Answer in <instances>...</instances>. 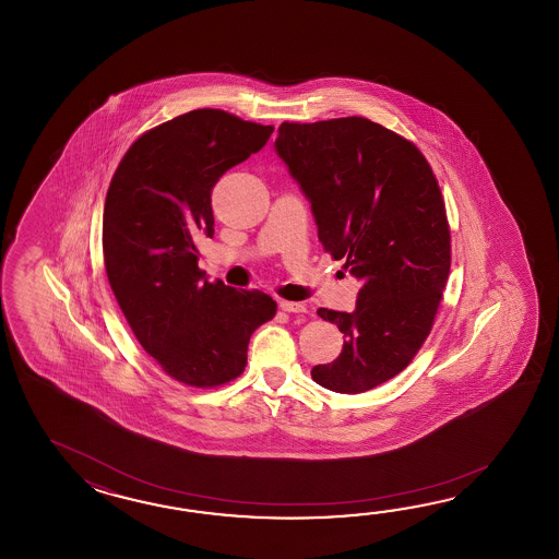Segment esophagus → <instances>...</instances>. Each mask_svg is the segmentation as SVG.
I'll return each instance as SVG.
<instances>
[{
  "label": "esophagus",
  "mask_w": 559,
  "mask_h": 559,
  "mask_svg": "<svg viewBox=\"0 0 559 559\" xmlns=\"http://www.w3.org/2000/svg\"><path fill=\"white\" fill-rule=\"evenodd\" d=\"M280 308L287 311V313H308V308L304 304H297V301H280Z\"/></svg>",
  "instance_id": "1"
}]
</instances>
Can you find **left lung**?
I'll return each mask as SVG.
<instances>
[{
  "label": "left lung",
  "instance_id": "8db88e82",
  "mask_svg": "<svg viewBox=\"0 0 559 559\" xmlns=\"http://www.w3.org/2000/svg\"><path fill=\"white\" fill-rule=\"evenodd\" d=\"M275 152L306 193L323 250L361 282L356 309L320 308L344 333L321 388L361 393L407 368L426 342L452 265V238L428 159L366 118L284 121Z\"/></svg>",
  "mask_w": 559,
  "mask_h": 559
}]
</instances>
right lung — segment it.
<instances>
[{
	"mask_svg": "<svg viewBox=\"0 0 559 559\" xmlns=\"http://www.w3.org/2000/svg\"><path fill=\"white\" fill-rule=\"evenodd\" d=\"M274 126L193 109L145 131L121 157L104 207L111 292L143 349L193 388L236 380L251 333L277 304L260 289L207 282L195 238L214 236L212 190L270 140Z\"/></svg>",
	"mask_w": 559,
	"mask_h": 559,
	"instance_id": "1",
	"label": "right lung"
}]
</instances>
